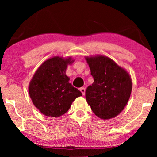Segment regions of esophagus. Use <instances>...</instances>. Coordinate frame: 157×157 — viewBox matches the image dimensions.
Here are the masks:
<instances>
[{"instance_id":"1","label":"esophagus","mask_w":157,"mask_h":157,"mask_svg":"<svg viewBox=\"0 0 157 157\" xmlns=\"http://www.w3.org/2000/svg\"><path fill=\"white\" fill-rule=\"evenodd\" d=\"M80 91H81V93H82L83 95L84 96V95H85V91H86V89H85V88H83V87L81 88V89H80Z\"/></svg>"}]
</instances>
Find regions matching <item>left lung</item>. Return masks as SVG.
Returning <instances> with one entry per match:
<instances>
[{"instance_id":"8db88e82","label":"left lung","mask_w":157,"mask_h":157,"mask_svg":"<svg viewBox=\"0 0 157 157\" xmlns=\"http://www.w3.org/2000/svg\"><path fill=\"white\" fill-rule=\"evenodd\" d=\"M94 81L86 90V99L96 116L114 118L124 110L132 90L128 73L110 58L103 55L86 56Z\"/></svg>"}]
</instances>
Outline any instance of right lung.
<instances>
[{"label": "right lung", "instance_id": "right-lung-1", "mask_svg": "<svg viewBox=\"0 0 157 157\" xmlns=\"http://www.w3.org/2000/svg\"><path fill=\"white\" fill-rule=\"evenodd\" d=\"M74 60L71 57L54 56L40 65L30 81L29 96L34 106L43 114L59 117L67 112L73 101L81 92L68 83L66 74L68 65Z\"/></svg>", "mask_w": 157, "mask_h": 157}]
</instances>
